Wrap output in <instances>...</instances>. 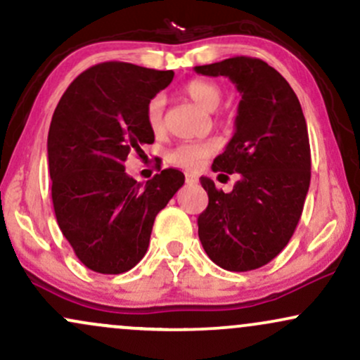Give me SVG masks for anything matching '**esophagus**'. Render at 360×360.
Instances as JSON below:
<instances>
[{
	"label": "esophagus",
	"mask_w": 360,
	"mask_h": 360,
	"mask_svg": "<svg viewBox=\"0 0 360 360\" xmlns=\"http://www.w3.org/2000/svg\"><path fill=\"white\" fill-rule=\"evenodd\" d=\"M184 177H186V183H188V184H196L198 183V177L191 174V172H186Z\"/></svg>",
	"instance_id": "34e87169"
}]
</instances>
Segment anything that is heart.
<instances>
[{"mask_svg":"<svg viewBox=\"0 0 360 360\" xmlns=\"http://www.w3.org/2000/svg\"><path fill=\"white\" fill-rule=\"evenodd\" d=\"M184 93L191 100L201 106L205 111H213L218 108L221 101V88L213 81L206 79H193L184 86ZM164 100L162 96H154L147 105V123L155 135L164 130ZM217 142L213 140H193V142H183L176 146L167 154V162L172 166L194 171L217 152Z\"/></svg>","mask_w":360,"mask_h":360,"instance_id":"heart-1","label":"heart"}]
</instances>
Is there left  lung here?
<instances>
[{"mask_svg": "<svg viewBox=\"0 0 360 360\" xmlns=\"http://www.w3.org/2000/svg\"><path fill=\"white\" fill-rule=\"evenodd\" d=\"M203 76H226L242 100L235 134L212 169L235 174L230 193L201 177L208 206L198 235L208 257L226 271L266 266L295 233L311 177L307 120L289 82L255 57L196 65Z\"/></svg>", "mask_w": 360, "mask_h": 360, "instance_id": "obj_1", "label": "left lung"}]
</instances>
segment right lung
Here are the masks:
<instances>
[{"instance_id": "right-lung-1", "label": "right lung", "mask_w": 360, "mask_h": 360, "mask_svg": "<svg viewBox=\"0 0 360 360\" xmlns=\"http://www.w3.org/2000/svg\"><path fill=\"white\" fill-rule=\"evenodd\" d=\"M174 72L103 62L62 94L49 128L52 203L60 232L86 267L122 274L146 255L157 213L184 184L164 169L146 186L125 172L131 152L154 143L147 105Z\"/></svg>"}]
</instances>
